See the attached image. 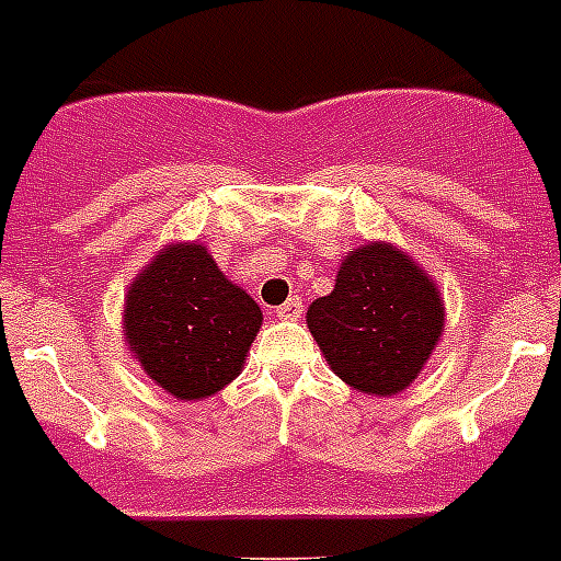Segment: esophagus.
<instances>
[{
	"label": "esophagus",
	"mask_w": 561,
	"mask_h": 561,
	"mask_svg": "<svg viewBox=\"0 0 561 561\" xmlns=\"http://www.w3.org/2000/svg\"><path fill=\"white\" fill-rule=\"evenodd\" d=\"M301 316H304L301 298H289V301L277 307V318H280V321H298Z\"/></svg>",
	"instance_id": "1"
}]
</instances>
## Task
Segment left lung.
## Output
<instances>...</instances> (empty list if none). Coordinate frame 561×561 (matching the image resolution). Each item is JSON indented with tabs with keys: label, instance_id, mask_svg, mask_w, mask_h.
<instances>
[{
	"label": "left lung",
	"instance_id": "8db88e82",
	"mask_svg": "<svg viewBox=\"0 0 561 561\" xmlns=\"http://www.w3.org/2000/svg\"><path fill=\"white\" fill-rule=\"evenodd\" d=\"M307 327L342 382L367 397L405 391L446 327L440 286L400 245L370 240L344 254L333 293L307 309Z\"/></svg>",
	"mask_w": 561,
	"mask_h": 561
}]
</instances>
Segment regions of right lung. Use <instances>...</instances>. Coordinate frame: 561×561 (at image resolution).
Returning <instances> with one entry per match:
<instances>
[{
	"instance_id": "1",
	"label": "right lung",
	"mask_w": 561,
	"mask_h": 561,
	"mask_svg": "<svg viewBox=\"0 0 561 561\" xmlns=\"http://www.w3.org/2000/svg\"><path fill=\"white\" fill-rule=\"evenodd\" d=\"M124 342L161 391L208 400L240 376L263 312L219 272L203 243H168L141 266L124 298Z\"/></svg>"
}]
</instances>
